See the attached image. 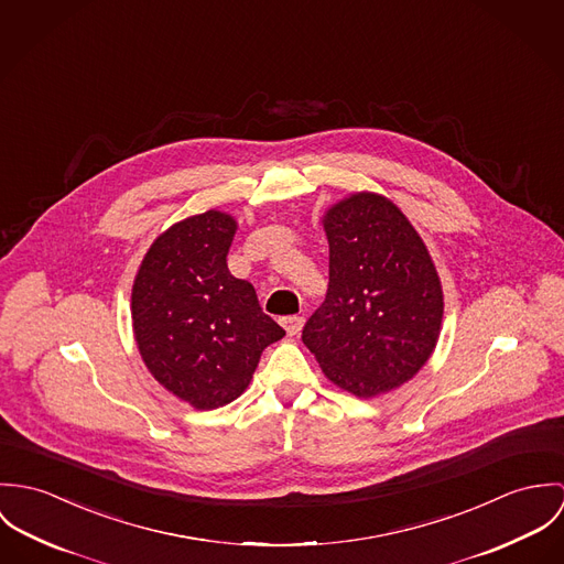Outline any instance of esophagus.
<instances>
[{
  "instance_id": "34e87169",
  "label": "esophagus",
  "mask_w": 564,
  "mask_h": 564,
  "mask_svg": "<svg viewBox=\"0 0 564 564\" xmlns=\"http://www.w3.org/2000/svg\"><path fill=\"white\" fill-rule=\"evenodd\" d=\"M303 322H305V319H303L301 315H288V317L281 319V324H283V328H285V333H288L290 337H294V335L301 333Z\"/></svg>"
}]
</instances>
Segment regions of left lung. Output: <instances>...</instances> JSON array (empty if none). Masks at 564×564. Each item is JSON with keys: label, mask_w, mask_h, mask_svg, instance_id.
Returning a JSON list of instances; mask_svg holds the SVG:
<instances>
[{"label": "left lung", "mask_w": 564, "mask_h": 564, "mask_svg": "<svg viewBox=\"0 0 564 564\" xmlns=\"http://www.w3.org/2000/svg\"><path fill=\"white\" fill-rule=\"evenodd\" d=\"M326 299L303 341L337 387L376 398L431 359L443 319L437 268L389 198L357 192L326 209Z\"/></svg>", "instance_id": "8db88e82"}]
</instances>
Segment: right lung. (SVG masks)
Returning a JSON list of instances; mask_svg holds the SVG:
<instances>
[{
    "instance_id": "1",
    "label": "right lung",
    "mask_w": 564,
    "mask_h": 564,
    "mask_svg": "<svg viewBox=\"0 0 564 564\" xmlns=\"http://www.w3.org/2000/svg\"><path fill=\"white\" fill-rule=\"evenodd\" d=\"M236 229V218L216 209L175 223L151 245L131 288L147 370L200 411L242 395L263 348L285 335L251 283L227 268Z\"/></svg>"
}]
</instances>
